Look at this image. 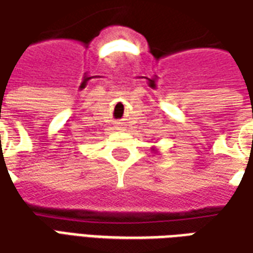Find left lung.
<instances>
[{"mask_svg": "<svg viewBox=\"0 0 253 253\" xmlns=\"http://www.w3.org/2000/svg\"><path fill=\"white\" fill-rule=\"evenodd\" d=\"M152 151L155 152V153H157V148H156V146H153V148H152Z\"/></svg>", "mask_w": 253, "mask_h": 253, "instance_id": "obj_1", "label": "left lung"}]
</instances>
